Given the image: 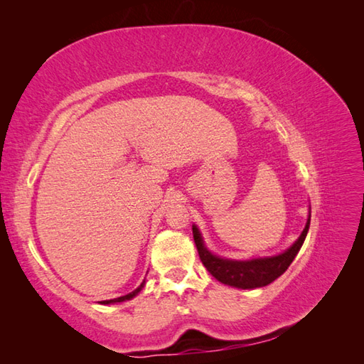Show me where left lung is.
Segmentation results:
<instances>
[{
  "mask_svg": "<svg viewBox=\"0 0 364 364\" xmlns=\"http://www.w3.org/2000/svg\"><path fill=\"white\" fill-rule=\"evenodd\" d=\"M311 217L306 221V226L303 229L301 235L299 237L291 248L284 253L273 257L264 259H251V261H229V259H221L213 256L209 250L204 247L203 237L199 234L198 228L193 226V239H195L199 257H201L205 269L210 272V275L217 278L220 283L234 286L239 289H256L267 286L279 278L287 270V267L292 264L294 257L299 253L305 237L309 229Z\"/></svg>",
  "mask_w": 364,
  "mask_h": 364,
  "instance_id": "8db88e82",
  "label": "left lung"
}]
</instances>
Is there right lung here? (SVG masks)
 <instances>
[{"label": "right lung", "mask_w": 364, "mask_h": 364, "mask_svg": "<svg viewBox=\"0 0 364 364\" xmlns=\"http://www.w3.org/2000/svg\"><path fill=\"white\" fill-rule=\"evenodd\" d=\"M141 287H143V284H141L138 289H135V291L130 292V294H127V295H124V296H117V299H113V300H103V301H100V303H102V305H109V303H117V301L130 300V299H133V296H135V295L141 291Z\"/></svg>", "instance_id": "add662e5"}]
</instances>
